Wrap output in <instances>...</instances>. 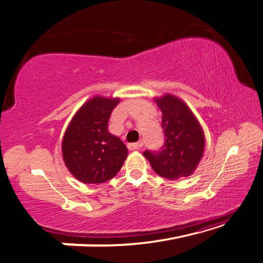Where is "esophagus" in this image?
Segmentation results:
<instances>
[{"label":"esophagus","mask_w":263,"mask_h":263,"mask_svg":"<svg viewBox=\"0 0 263 263\" xmlns=\"http://www.w3.org/2000/svg\"><path fill=\"white\" fill-rule=\"evenodd\" d=\"M141 147V143H138V142H131V143H127V148L128 151H137Z\"/></svg>","instance_id":"1"}]
</instances>
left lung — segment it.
<instances>
[{
  "label": "left lung",
  "instance_id": "1",
  "mask_svg": "<svg viewBox=\"0 0 263 263\" xmlns=\"http://www.w3.org/2000/svg\"><path fill=\"white\" fill-rule=\"evenodd\" d=\"M155 102L162 111L164 145L143 153L154 171L168 180L192 176L203 156L205 138L193 111L178 97L165 95Z\"/></svg>",
  "mask_w": 263,
  "mask_h": 263
}]
</instances>
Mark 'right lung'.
<instances>
[{
	"mask_svg": "<svg viewBox=\"0 0 263 263\" xmlns=\"http://www.w3.org/2000/svg\"><path fill=\"white\" fill-rule=\"evenodd\" d=\"M120 99L93 97L70 121L63 139L64 162L84 183H102L114 178L127 156V148L108 131V121Z\"/></svg>",
	"mask_w": 263,
	"mask_h": 263,
	"instance_id": "right-lung-1",
	"label": "right lung"
}]
</instances>
